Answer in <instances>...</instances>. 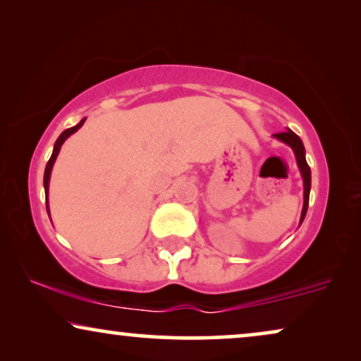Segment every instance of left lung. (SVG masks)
Instances as JSON below:
<instances>
[{
  "mask_svg": "<svg viewBox=\"0 0 361 361\" xmlns=\"http://www.w3.org/2000/svg\"><path fill=\"white\" fill-rule=\"evenodd\" d=\"M273 136L276 137V140L283 141L284 145H288L290 149L294 151L295 162H298L300 176H302V180H304V205H302V212H300V221H299V225H300L304 221L305 214H307L309 194H310V167L307 164V161H305V149H304L302 140H300V137L290 130L284 131V133H278V135H273Z\"/></svg>",
  "mask_w": 361,
  "mask_h": 361,
  "instance_id": "8db88e82",
  "label": "left lung"
}]
</instances>
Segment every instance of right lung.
Segmentation results:
<instances>
[{
    "label": "right lung",
    "mask_w": 361,
    "mask_h": 361,
    "mask_svg": "<svg viewBox=\"0 0 361 361\" xmlns=\"http://www.w3.org/2000/svg\"><path fill=\"white\" fill-rule=\"evenodd\" d=\"M85 120H87V118H83V120H80V123H78V125L72 126V128H68V130L63 131L62 135L57 137L56 145H54L52 156H51V159H49V162H47V166H46V171H44V190H46V205H47V214H49V180H51V172H52L54 162H56V159H57V156H59V151H61V147H62V145H63V141H66L67 137L71 136V135H73V133L80 130L83 123H85Z\"/></svg>",
    "instance_id": "1"
}]
</instances>
